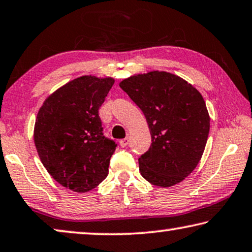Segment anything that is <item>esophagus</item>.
Returning <instances> with one entry per match:
<instances>
[{
  "label": "esophagus",
  "mask_w": 252,
  "mask_h": 252,
  "mask_svg": "<svg viewBox=\"0 0 252 252\" xmlns=\"http://www.w3.org/2000/svg\"><path fill=\"white\" fill-rule=\"evenodd\" d=\"M128 144H129V138L128 137H125V138H123V139H121V141H119V145H121L122 148H126V146Z\"/></svg>",
  "instance_id": "34e87169"
}]
</instances>
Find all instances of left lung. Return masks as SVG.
<instances>
[{
	"label": "left lung",
	"mask_w": 252,
	"mask_h": 252,
	"mask_svg": "<svg viewBox=\"0 0 252 252\" xmlns=\"http://www.w3.org/2000/svg\"><path fill=\"white\" fill-rule=\"evenodd\" d=\"M119 87L149 124L152 143L138 158L142 177L158 187L181 183L202 158L210 133L202 94L187 81L164 71L129 76Z\"/></svg>",
	"instance_id": "1"
}]
</instances>
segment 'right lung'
I'll return each instance as SVG.
<instances>
[{"mask_svg": "<svg viewBox=\"0 0 252 252\" xmlns=\"http://www.w3.org/2000/svg\"><path fill=\"white\" fill-rule=\"evenodd\" d=\"M114 82L80 76L57 89L38 111L33 139L41 163L75 192L91 190L108 176L117 144L103 136L99 108Z\"/></svg>", "mask_w": 252, "mask_h": 252, "instance_id": "1", "label": "right lung"}]
</instances>
